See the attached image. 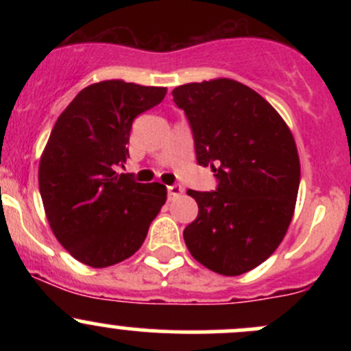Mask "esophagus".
<instances>
[{"label": "esophagus", "mask_w": 351, "mask_h": 351, "mask_svg": "<svg viewBox=\"0 0 351 351\" xmlns=\"http://www.w3.org/2000/svg\"><path fill=\"white\" fill-rule=\"evenodd\" d=\"M182 193H183V189L180 185L168 186V195H169V198H175V197L182 195Z\"/></svg>", "instance_id": "1"}]
</instances>
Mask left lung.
Segmentation results:
<instances>
[{
  "label": "left lung",
  "mask_w": 351,
  "mask_h": 351,
  "mask_svg": "<svg viewBox=\"0 0 351 351\" xmlns=\"http://www.w3.org/2000/svg\"><path fill=\"white\" fill-rule=\"evenodd\" d=\"M195 139L197 161L215 171V192H195L198 215L183 231L198 263L226 277L274 254L295 210L300 161L285 120L261 95L229 77L173 90Z\"/></svg>",
  "instance_id": "obj_1"
}]
</instances>
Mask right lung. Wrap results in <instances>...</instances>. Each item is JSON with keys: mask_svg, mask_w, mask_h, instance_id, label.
Listing matches in <instances>:
<instances>
[{"mask_svg": "<svg viewBox=\"0 0 351 351\" xmlns=\"http://www.w3.org/2000/svg\"><path fill=\"white\" fill-rule=\"evenodd\" d=\"M165 86L105 80L59 115L38 162V189L56 239L74 260L105 268L132 256L166 202L161 183L117 173L134 119L161 104Z\"/></svg>", "mask_w": 351, "mask_h": 351, "instance_id": "1", "label": "right lung"}]
</instances>
